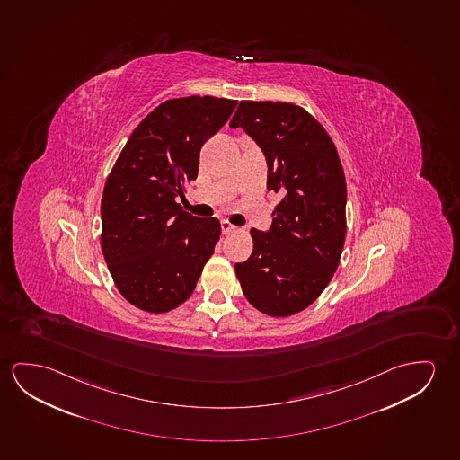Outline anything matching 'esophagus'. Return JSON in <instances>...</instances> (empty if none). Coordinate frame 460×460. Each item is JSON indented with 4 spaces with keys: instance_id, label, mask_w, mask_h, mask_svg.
<instances>
[{
    "instance_id": "34e87169",
    "label": "esophagus",
    "mask_w": 460,
    "mask_h": 460,
    "mask_svg": "<svg viewBox=\"0 0 460 460\" xmlns=\"http://www.w3.org/2000/svg\"><path fill=\"white\" fill-rule=\"evenodd\" d=\"M235 229H237V227L234 226V225H231V223H229V221H226V219H223V221H221V233H234Z\"/></svg>"
}]
</instances>
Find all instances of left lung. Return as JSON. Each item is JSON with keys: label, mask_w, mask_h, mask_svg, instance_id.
Segmentation results:
<instances>
[{"label": "left lung", "mask_w": 460, "mask_h": 460, "mask_svg": "<svg viewBox=\"0 0 460 460\" xmlns=\"http://www.w3.org/2000/svg\"><path fill=\"white\" fill-rule=\"evenodd\" d=\"M261 148L268 190L282 198L268 231L252 229L253 253L235 264L248 303L272 317L311 305L340 264L346 178L325 128L301 106L243 100L229 122Z\"/></svg>", "instance_id": "1"}]
</instances>
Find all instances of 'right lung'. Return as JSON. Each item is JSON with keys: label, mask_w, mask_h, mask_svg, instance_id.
<instances>
[{"label": "right lung", "mask_w": 460, "mask_h": 460, "mask_svg": "<svg viewBox=\"0 0 460 460\" xmlns=\"http://www.w3.org/2000/svg\"><path fill=\"white\" fill-rule=\"evenodd\" d=\"M237 100L164 102L137 126L102 198V252L120 295L163 314L191 296L221 234L217 218L184 212L177 198L196 180L199 153Z\"/></svg>", "instance_id": "add662e5"}]
</instances>
